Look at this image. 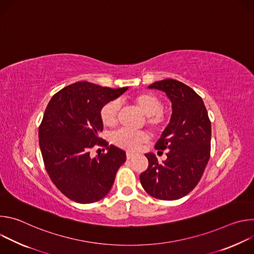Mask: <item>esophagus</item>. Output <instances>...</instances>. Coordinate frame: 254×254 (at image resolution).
I'll list each match as a JSON object with an SVG mask.
<instances>
[{"instance_id":"1","label":"esophagus","mask_w":254,"mask_h":254,"mask_svg":"<svg viewBox=\"0 0 254 254\" xmlns=\"http://www.w3.org/2000/svg\"><path fill=\"white\" fill-rule=\"evenodd\" d=\"M134 155L133 154H131V153H129V152H127V160H130V159H132V157H133Z\"/></svg>"}]
</instances>
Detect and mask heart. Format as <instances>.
Here are the masks:
<instances>
[{"label": "heart", "mask_w": 254, "mask_h": 254, "mask_svg": "<svg viewBox=\"0 0 254 254\" xmlns=\"http://www.w3.org/2000/svg\"><path fill=\"white\" fill-rule=\"evenodd\" d=\"M131 101L146 115V123L154 131H160L167 123V116L163 113L162 99L152 92H140L131 97ZM121 104L118 100L105 103L100 111V120L103 126L113 127L118 124ZM149 140V135L144 131H131L126 128L117 130L112 135V141L117 147L129 152H136L140 144Z\"/></svg>", "instance_id": "heart-1"}]
</instances>
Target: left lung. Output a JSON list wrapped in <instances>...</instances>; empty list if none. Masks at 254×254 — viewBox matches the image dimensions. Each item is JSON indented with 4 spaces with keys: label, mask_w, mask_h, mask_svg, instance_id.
<instances>
[{
    "label": "left lung",
    "mask_w": 254,
    "mask_h": 254,
    "mask_svg": "<svg viewBox=\"0 0 254 254\" xmlns=\"http://www.w3.org/2000/svg\"><path fill=\"white\" fill-rule=\"evenodd\" d=\"M166 92L172 102L170 124L156 143V150H168L160 163L153 153L146 154L148 169L139 176L142 188L160 200H177L199 183L211 150V123L205 104L191 87L175 79H164L149 86Z\"/></svg>",
    "instance_id": "8db88e82"
}]
</instances>
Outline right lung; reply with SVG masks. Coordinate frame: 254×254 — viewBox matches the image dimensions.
<instances>
[{"mask_svg": "<svg viewBox=\"0 0 254 254\" xmlns=\"http://www.w3.org/2000/svg\"><path fill=\"white\" fill-rule=\"evenodd\" d=\"M128 87H102L87 81L68 85L50 99L39 127L45 169L57 189L70 200L89 204L111 191L126 152L98 137L101 107ZM95 144L108 152L91 158Z\"/></svg>", "mask_w": 254, "mask_h": 254, "instance_id": "1", "label": "right lung"}]
</instances>
